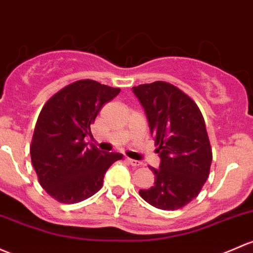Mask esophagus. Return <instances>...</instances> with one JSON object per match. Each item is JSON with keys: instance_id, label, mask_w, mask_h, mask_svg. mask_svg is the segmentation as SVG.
<instances>
[{"instance_id": "1", "label": "esophagus", "mask_w": 253, "mask_h": 253, "mask_svg": "<svg viewBox=\"0 0 253 253\" xmlns=\"http://www.w3.org/2000/svg\"><path fill=\"white\" fill-rule=\"evenodd\" d=\"M127 162H128L131 166H134V167H138V166H140V165H142V162H140V161L132 160V159H127Z\"/></svg>"}]
</instances>
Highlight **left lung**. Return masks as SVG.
I'll list each match as a JSON object with an SVG mask.
<instances>
[{"instance_id": "1", "label": "left lung", "mask_w": 253, "mask_h": 253, "mask_svg": "<svg viewBox=\"0 0 253 253\" xmlns=\"http://www.w3.org/2000/svg\"><path fill=\"white\" fill-rule=\"evenodd\" d=\"M144 108L160 155V169L149 166L155 184L139 195L156 209L174 211L199 195L212 162L206 125L196 103L182 89L165 81L134 86Z\"/></svg>"}]
</instances>
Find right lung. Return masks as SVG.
I'll return each instance as SVG.
<instances>
[{
    "label": "right lung",
    "instance_id": "add662e5",
    "mask_svg": "<svg viewBox=\"0 0 253 253\" xmlns=\"http://www.w3.org/2000/svg\"><path fill=\"white\" fill-rule=\"evenodd\" d=\"M121 89L93 80H79L63 87L44 103L30 145L39 183L60 204H76L103 187L106 169L122 154L86 148L91 125L103 105Z\"/></svg>",
    "mask_w": 253,
    "mask_h": 253
}]
</instances>
